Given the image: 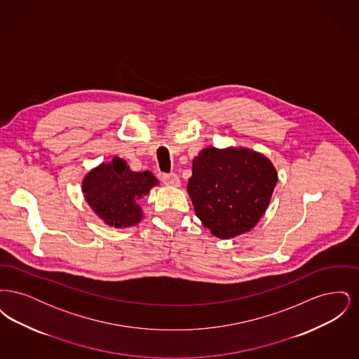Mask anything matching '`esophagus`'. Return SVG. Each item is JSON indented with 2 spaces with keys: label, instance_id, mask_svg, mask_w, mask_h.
Listing matches in <instances>:
<instances>
[{
  "label": "esophagus",
  "instance_id": "1",
  "mask_svg": "<svg viewBox=\"0 0 359 359\" xmlns=\"http://www.w3.org/2000/svg\"><path fill=\"white\" fill-rule=\"evenodd\" d=\"M161 180H163V183H164L165 186H168V187H180V186H182L180 179H179V176H177L176 173L163 175Z\"/></svg>",
  "mask_w": 359,
  "mask_h": 359
}]
</instances>
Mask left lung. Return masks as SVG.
Segmentation results:
<instances>
[{
	"instance_id": "obj_1",
	"label": "left lung",
	"mask_w": 359,
	"mask_h": 359,
	"mask_svg": "<svg viewBox=\"0 0 359 359\" xmlns=\"http://www.w3.org/2000/svg\"><path fill=\"white\" fill-rule=\"evenodd\" d=\"M272 161L243 147H207L192 160L187 191L196 217L212 236L230 239L255 229L272 199Z\"/></svg>"
}]
</instances>
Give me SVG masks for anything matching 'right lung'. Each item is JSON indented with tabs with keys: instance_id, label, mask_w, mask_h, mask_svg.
Segmentation results:
<instances>
[{
	"instance_id": "obj_1",
	"label": "right lung",
	"mask_w": 359,
	"mask_h": 359,
	"mask_svg": "<svg viewBox=\"0 0 359 359\" xmlns=\"http://www.w3.org/2000/svg\"><path fill=\"white\" fill-rule=\"evenodd\" d=\"M158 186L149 171L135 172L118 156L86 173L82 182L85 201L104 224L116 229L136 226L144 218L140 199Z\"/></svg>"
}]
</instances>
